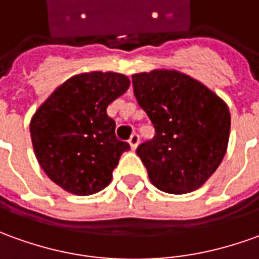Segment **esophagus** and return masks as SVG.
Returning a JSON list of instances; mask_svg holds the SVG:
<instances>
[{"mask_svg":"<svg viewBox=\"0 0 259 259\" xmlns=\"http://www.w3.org/2000/svg\"><path fill=\"white\" fill-rule=\"evenodd\" d=\"M139 142H140V139L137 135H133V136L129 139V144H130V149L132 150H136V147L139 146Z\"/></svg>","mask_w":259,"mask_h":259,"instance_id":"34e87169","label":"esophagus"}]
</instances>
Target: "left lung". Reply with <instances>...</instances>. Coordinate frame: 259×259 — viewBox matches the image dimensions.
Segmentation results:
<instances>
[{
	"instance_id": "left-lung-1",
	"label": "left lung",
	"mask_w": 259,
	"mask_h": 259,
	"mask_svg": "<svg viewBox=\"0 0 259 259\" xmlns=\"http://www.w3.org/2000/svg\"><path fill=\"white\" fill-rule=\"evenodd\" d=\"M133 92L156 135L137 156L157 189L186 194L201 187L223 161L231 116L224 100L177 70L135 73Z\"/></svg>"
}]
</instances>
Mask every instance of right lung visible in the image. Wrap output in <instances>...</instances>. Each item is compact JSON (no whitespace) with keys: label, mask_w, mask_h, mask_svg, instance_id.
<instances>
[{"label":"right lung","mask_w":259,"mask_h":259,"mask_svg":"<svg viewBox=\"0 0 259 259\" xmlns=\"http://www.w3.org/2000/svg\"><path fill=\"white\" fill-rule=\"evenodd\" d=\"M116 72L80 73L63 82L31 119L36 160L51 180L76 196H91L112 181L129 143L117 140L106 107L129 89Z\"/></svg>","instance_id":"obj_1"}]
</instances>
